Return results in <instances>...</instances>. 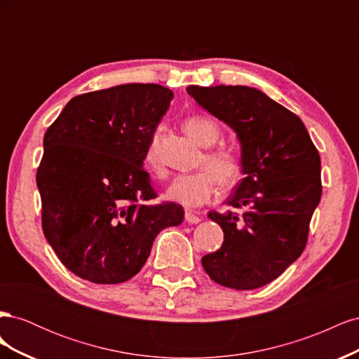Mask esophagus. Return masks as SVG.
Instances as JSON below:
<instances>
[{"instance_id": "esophagus-1", "label": "esophagus", "mask_w": 359, "mask_h": 359, "mask_svg": "<svg viewBox=\"0 0 359 359\" xmlns=\"http://www.w3.org/2000/svg\"><path fill=\"white\" fill-rule=\"evenodd\" d=\"M184 217H186V222L190 223V224H198L202 219L201 217H198L196 214H193L191 211H186V214H184Z\"/></svg>"}]
</instances>
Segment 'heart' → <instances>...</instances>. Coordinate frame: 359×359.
Masks as SVG:
<instances>
[{"instance_id": "heart-1", "label": "heart", "mask_w": 359, "mask_h": 359, "mask_svg": "<svg viewBox=\"0 0 359 359\" xmlns=\"http://www.w3.org/2000/svg\"><path fill=\"white\" fill-rule=\"evenodd\" d=\"M187 135L203 148L214 147L220 139V128L208 116H190L184 121ZM158 135L149 139L144 161L147 169L157 177L165 175V168L157 153ZM199 166L203 168L193 173H182L170 182L165 196L187 208H196L208 202L217 191L219 182L224 187L233 186L243 172L241 156L232 148H217L206 151Z\"/></svg>"}]
</instances>
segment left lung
Listing matches in <instances>:
<instances>
[{
	"mask_svg": "<svg viewBox=\"0 0 359 359\" xmlns=\"http://www.w3.org/2000/svg\"><path fill=\"white\" fill-rule=\"evenodd\" d=\"M187 93L236 133L244 178L226 203L248 210L241 216L210 211L224 241L202 257V266L224 287H262L306 248L322 196L319 153L295 114L252 86L190 85Z\"/></svg>",
	"mask_w": 359,
	"mask_h": 359,
	"instance_id": "8db88e82",
	"label": "left lung"
}]
</instances>
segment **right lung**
<instances>
[{"instance_id": "right-lung-1", "label": "right lung", "mask_w": 359, "mask_h": 359, "mask_svg": "<svg viewBox=\"0 0 359 359\" xmlns=\"http://www.w3.org/2000/svg\"><path fill=\"white\" fill-rule=\"evenodd\" d=\"M172 99L161 85H118L73 97L48 128L37 169L41 226L78 277L97 285L130 280L158 232L181 224L180 205L148 203L157 194L142 168Z\"/></svg>"}]
</instances>
